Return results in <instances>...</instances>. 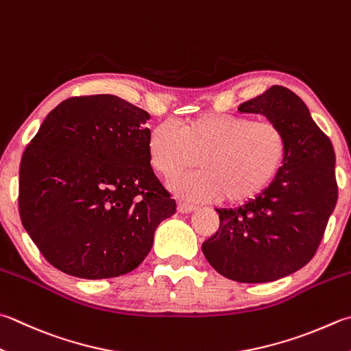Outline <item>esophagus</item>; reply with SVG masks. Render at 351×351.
I'll use <instances>...</instances> for the list:
<instances>
[{
    "mask_svg": "<svg viewBox=\"0 0 351 351\" xmlns=\"http://www.w3.org/2000/svg\"><path fill=\"white\" fill-rule=\"evenodd\" d=\"M197 208L194 206V204H191V203H184V202H178V204H177V210L180 214H191V213H194Z\"/></svg>",
    "mask_w": 351,
    "mask_h": 351,
    "instance_id": "esophagus-1",
    "label": "esophagus"
}]
</instances>
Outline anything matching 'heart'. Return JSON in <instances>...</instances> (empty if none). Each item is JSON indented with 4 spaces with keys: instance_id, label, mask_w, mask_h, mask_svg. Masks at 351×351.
Returning a JSON list of instances; mask_svg holds the SVG:
<instances>
[{
    "instance_id": "heart-1",
    "label": "heart",
    "mask_w": 351,
    "mask_h": 351,
    "mask_svg": "<svg viewBox=\"0 0 351 351\" xmlns=\"http://www.w3.org/2000/svg\"><path fill=\"white\" fill-rule=\"evenodd\" d=\"M284 156L282 131L244 116L206 114L178 130L162 123L148 136L149 163L160 176L174 177L198 162L200 171L169 183L176 194L195 202L250 200L274 180Z\"/></svg>"
}]
</instances>
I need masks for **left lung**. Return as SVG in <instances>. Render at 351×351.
<instances>
[{"mask_svg": "<svg viewBox=\"0 0 351 351\" xmlns=\"http://www.w3.org/2000/svg\"><path fill=\"white\" fill-rule=\"evenodd\" d=\"M263 114L286 138V156L267 188L241 206L215 209L217 234L202 250L218 274L238 282H270L312 260L338 202L335 149L307 105L281 85L240 105Z\"/></svg>", "mask_w": 351, "mask_h": 351, "instance_id": "8db88e82", "label": "left lung"}]
</instances>
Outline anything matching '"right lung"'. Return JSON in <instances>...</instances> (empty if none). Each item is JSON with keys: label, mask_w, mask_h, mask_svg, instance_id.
Returning a JSON list of instances; mask_svg holds the SVG:
<instances>
[{"label": "right lung", "mask_w": 351, "mask_h": 351, "mask_svg": "<svg viewBox=\"0 0 351 351\" xmlns=\"http://www.w3.org/2000/svg\"><path fill=\"white\" fill-rule=\"evenodd\" d=\"M151 116L113 95L53 108L19 167V217L61 272L104 280L134 270L176 214L151 168Z\"/></svg>", "instance_id": "add662e5"}]
</instances>
